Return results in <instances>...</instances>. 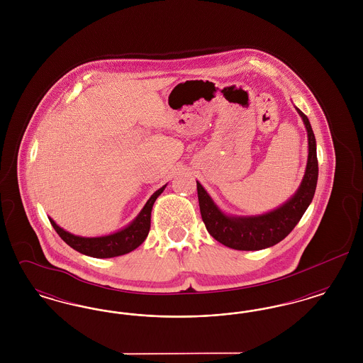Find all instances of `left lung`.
<instances>
[{"label": "left lung", "mask_w": 363, "mask_h": 363, "mask_svg": "<svg viewBox=\"0 0 363 363\" xmlns=\"http://www.w3.org/2000/svg\"><path fill=\"white\" fill-rule=\"evenodd\" d=\"M296 111L308 130L309 155L299 188L283 206L256 216H230L218 208L207 190L197 181L199 206L203 222L208 233L227 247L235 250H261L274 246L293 231L311 206L318 178L315 138L308 117L299 108H296Z\"/></svg>", "instance_id": "1"}]
</instances>
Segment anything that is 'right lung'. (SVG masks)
<instances>
[{
  "mask_svg": "<svg viewBox=\"0 0 363 363\" xmlns=\"http://www.w3.org/2000/svg\"><path fill=\"white\" fill-rule=\"evenodd\" d=\"M164 188H166V185L162 186L160 189L156 190L130 225H126L125 228H122L114 234H110V235L94 237V238L79 237V235L70 234L64 228H61L52 220V218H49V220L54 227V230L57 231V234L62 238V241L67 242L70 247H73L79 253L86 255L89 257H95V259L117 257V256H122V255H126V253L135 250L143 242L145 241V238L150 233V227H151V211H152L156 199L160 196V193L164 190Z\"/></svg>",
  "mask_w": 363,
  "mask_h": 363,
  "instance_id": "obj_1",
  "label": "right lung"
}]
</instances>
